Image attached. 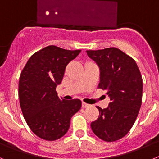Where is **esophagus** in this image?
Masks as SVG:
<instances>
[{"label": "esophagus", "mask_w": 159, "mask_h": 159, "mask_svg": "<svg viewBox=\"0 0 159 159\" xmlns=\"http://www.w3.org/2000/svg\"><path fill=\"white\" fill-rule=\"evenodd\" d=\"M81 106H82V108H89V107L90 106V104H87V103H85V102H82V105H81Z\"/></svg>", "instance_id": "esophagus-1"}]
</instances>
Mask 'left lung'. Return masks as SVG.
<instances>
[{
	"mask_svg": "<svg viewBox=\"0 0 159 159\" xmlns=\"http://www.w3.org/2000/svg\"><path fill=\"white\" fill-rule=\"evenodd\" d=\"M100 67L98 88L106 90L111 102L91 123L101 139L113 142L125 136L135 123L142 104L143 79L136 62L118 48L86 51Z\"/></svg>",
	"mask_w": 159,
	"mask_h": 159,
	"instance_id": "8db88e82",
	"label": "left lung"
}]
</instances>
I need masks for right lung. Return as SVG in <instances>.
I'll use <instances>...</instances> for the list:
<instances>
[{
	"label": "right lung",
	"instance_id": "add662e5",
	"mask_svg": "<svg viewBox=\"0 0 159 159\" xmlns=\"http://www.w3.org/2000/svg\"><path fill=\"white\" fill-rule=\"evenodd\" d=\"M80 52L48 46L31 55L21 72V111L30 129L43 139L54 141L63 136L71 117L81 109V100H61L56 92L67 64Z\"/></svg>",
	"mask_w": 159,
	"mask_h": 159
}]
</instances>
